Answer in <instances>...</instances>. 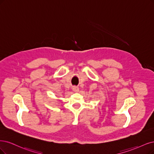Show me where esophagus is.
I'll return each mask as SVG.
<instances>
[{
  "instance_id": "obj_1",
  "label": "esophagus",
  "mask_w": 154,
  "mask_h": 154,
  "mask_svg": "<svg viewBox=\"0 0 154 154\" xmlns=\"http://www.w3.org/2000/svg\"><path fill=\"white\" fill-rule=\"evenodd\" d=\"M72 91L74 93H77L79 91V88L77 86H73L72 88Z\"/></svg>"
}]
</instances>
